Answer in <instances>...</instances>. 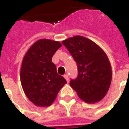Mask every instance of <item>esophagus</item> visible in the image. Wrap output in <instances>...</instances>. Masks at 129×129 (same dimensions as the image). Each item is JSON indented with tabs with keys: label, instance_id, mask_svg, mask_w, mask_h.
I'll list each match as a JSON object with an SVG mask.
<instances>
[{
	"label": "esophagus",
	"instance_id": "obj_1",
	"mask_svg": "<svg viewBox=\"0 0 129 129\" xmlns=\"http://www.w3.org/2000/svg\"><path fill=\"white\" fill-rule=\"evenodd\" d=\"M63 77H64L65 79H66V80L68 83V82H69V78H68V74H64V75H63Z\"/></svg>",
	"mask_w": 129,
	"mask_h": 129
}]
</instances>
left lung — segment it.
<instances>
[{
	"label": "left lung",
	"instance_id": "obj_1",
	"mask_svg": "<svg viewBox=\"0 0 129 129\" xmlns=\"http://www.w3.org/2000/svg\"><path fill=\"white\" fill-rule=\"evenodd\" d=\"M77 63L78 75L70 85L85 102L96 103L103 99L111 81V68L103 50L80 35L62 42Z\"/></svg>",
	"mask_w": 129,
	"mask_h": 129
}]
</instances>
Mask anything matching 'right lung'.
Wrapping results in <instances>:
<instances>
[{"mask_svg":"<svg viewBox=\"0 0 129 129\" xmlns=\"http://www.w3.org/2000/svg\"><path fill=\"white\" fill-rule=\"evenodd\" d=\"M61 43L42 39L31 46L24 57L20 70L23 90L34 105L50 106L58 92L67 82L57 74L52 57Z\"/></svg>","mask_w":129,"mask_h":129,"instance_id":"right-lung-1","label":"right lung"}]
</instances>
